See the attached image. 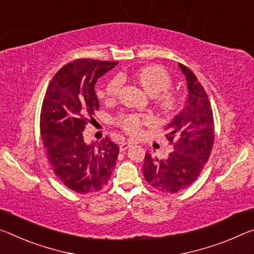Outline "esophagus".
<instances>
[{"instance_id": "obj_1", "label": "esophagus", "mask_w": 254, "mask_h": 254, "mask_svg": "<svg viewBox=\"0 0 254 254\" xmlns=\"http://www.w3.org/2000/svg\"><path fill=\"white\" fill-rule=\"evenodd\" d=\"M132 144H134V143H131V142H124V143H122V144H120V146H119L120 151H126V149L129 148Z\"/></svg>"}]
</instances>
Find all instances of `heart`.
Returning a JSON list of instances; mask_svg holds the SVG:
<instances>
[{"label":"heart","instance_id":"heart-1","mask_svg":"<svg viewBox=\"0 0 254 254\" xmlns=\"http://www.w3.org/2000/svg\"><path fill=\"white\" fill-rule=\"evenodd\" d=\"M134 77L149 95L155 97L157 106L164 112L176 109L179 101L178 95L168 90L171 86V77L163 67L156 65L143 66L136 70ZM120 88H122V78L116 76L108 83L106 94L108 97H115L119 92ZM151 122L152 118L149 116L130 114L119 117L120 126L130 134H138L142 125Z\"/></svg>","mask_w":254,"mask_h":254}]
</instances>
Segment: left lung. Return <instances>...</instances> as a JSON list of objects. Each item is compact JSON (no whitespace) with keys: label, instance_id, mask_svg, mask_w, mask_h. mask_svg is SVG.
<instances>
[{"label":"left lung","instance_id":"left-lung-1","mask_svg":"<svg viewBox=\"0 0 254 254\" xmlns=\"http://www.w3.org/2000/svg\"><path fill=\"white\" fill-rule=\"evenodd\" d=\"M188 89L184 109L166 126V138L174 151L166 159L145 154V180L161 192L176 193L193 184L210 156L214 144V118L209 99L197 77L179 64Z\"/></svg>","mask_w":254,"mask_h":254}]
</instances>
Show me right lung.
I'll return each instance as SVG.
<instances>
[{
  "label": "right lung",
  "instance_id": "add662e5",
  "mask_svg": "<svg viewBox=\"0 0 254 254\" xmlns=\"http://www.w3.org/2000/svg\"><path fill=\"white\" fill-rule=\"evenodd\" d=\"M117 62L76 60L55 74L46 91L40 134L57 178L77 193L95 192L108 184L119 147L110 138L86 144L83 130L99 109L94 85Z\"/></svg>",
  "mask_w": 254,
  "mask_h": 254
}]
</instances>
